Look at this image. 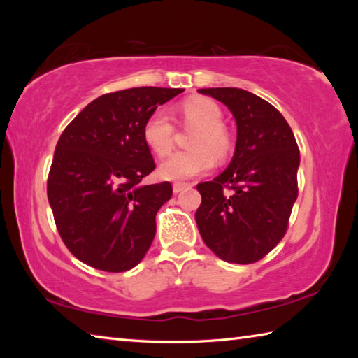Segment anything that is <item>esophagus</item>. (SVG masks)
Masks as SVG:
<instances>
[{
  "label": "esophagus",
  "instance_id": "1",
  "mask_svg": "<svg viewBox=\"0 0 358 358\" xmlns=\"http://www.w3.org/2000/svg\"><path fill=\"white\" fill-rule=\"evenodd\" d=\"M187 187H191L189 183H180V181H177V183H173V192L178 194L183 189H187Z\"/></svg>",
  "mask_w": 358,
  "mask_h": 358
}]
</instances>
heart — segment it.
Here are the masks:
<instances>
[{
	"instance_id": "b5f03b06",
	"label": "heart",
	"mask_w": 358,
	"mask_h": 358,
	"mask_svg": "<svg viewBox=\"0 0 358 358\" xmlns=\"http://www.w3.org/2000/svg\"><path fill=\"white\" fill-rule=\"evenodd\" d=\"M185 123L197 128L191 138L192 150L177 151L159 166L164 180H187L205 173L213 166V156L224 159L232 150V137L222 124V110L208 98H191L181 104ZM175 126L164 110H155L143 124V141L157 156H166L173 147Z\"/></svg>"
}]
</instances>
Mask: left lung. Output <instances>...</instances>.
Returning <instances> with one entry per match:
<instances>
[{"mask_svg": "<svg viewBox=\"0 0 358 358\" xmlns=\"http://www.w3.org/2000/svg\"><path fill=\"white\" fill-rule=\"evenodd\" d=\"M222 102L237 123L235 153L226 171L197 185L196 222L217 257L252 264L280 243L299 196L300 151L276 108L240 88H202Z\"/></svg>", "mask_w": 358, "mask_h": 358, "instance_id": "1", "label": "left lung"}]
</instances>
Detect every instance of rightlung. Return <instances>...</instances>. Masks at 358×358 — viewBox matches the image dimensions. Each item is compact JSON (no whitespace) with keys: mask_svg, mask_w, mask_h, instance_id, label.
Wrapping results in <instances>:
<instances>
[{"mask_svg":"<svg viewBox=\"0 0 358 358\" xmlns=\"http://www.w3.org/2000/svg\"><path fill=\"white\" fill-rule=\"evenodd\" d=\"M183 92L141 87L102 94L66 126L47 196L62 240L83 264L120 273L147 254L172 185H141L156 167L143 124L157 106Z\"/></svg>","mask_w":358,"mask_h":358,"instance_id":"obj_1","label":"right lung"}]
</instances>
